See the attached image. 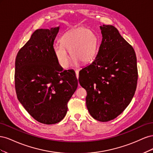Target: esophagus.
<instances>
[{
	"mask_svg": "<svg viewBox=\"0 0 153 153\" xmlns=\"http://www.w3.org/2000/svg\"><path fill=\"white\" fill-rule=\"evenodd\" d=\"M75 73H76V76L77 78V79H78V77H79V70H78V69L75 70Z\"/></svg>",
	"mask_w": 153,
	"mask_h": 153,
	"instance_id": "esophagus-1",
	"label": "esophagus"
}]
</instances>
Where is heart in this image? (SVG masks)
I'll return each instance as SVG.
<instances>
[{
  "label": "heart",
  "instance_id": "b5f03b06",
  "mask_svg": "<svg viewBox=\"0 0 153 153\" xmlns=\"http://www.w3.org/2000/svg\"><path fill=\"white\" fill-rule=\"evenodd\" d=\"M98 39L94 32L85 27L68 31L62 37V43L54 47V53L62 68H68L70 63L69 52L75 62L82 64L91 62L96 57Z\"/></svg>",
  "mask_w": 153,
  "mask_h": 153
}]
</instances>
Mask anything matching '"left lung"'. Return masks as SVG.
<instances>
[{
	"label": "left lung",
	"instance_id": "8db88e82",
	"mask_svg": "<svg viewBox=\"0 0 153 153\" xmlns=\"http://www.w3.org/2000/svg\"><path fill=\"white\" fill-rule=\"evenodd\" d=\"M102 41L95 59L80 71V84L87 91L86 105L97 121L116 118L130 103L136 91V54L115 27L100 26Z\"/></svg>",
	"mask_w": 153,
	"mask_h": 153
}]
</instances>
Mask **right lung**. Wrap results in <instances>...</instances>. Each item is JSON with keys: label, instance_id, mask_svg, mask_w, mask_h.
Wrapping results in <instances>:
<instances>
[{"label": "right lung", "instance_id": "right-lung-1", "mask_svg": "<svg viewBox=\"0 0 153 153\" xmlns=\"http://www.w3.org/2000/svg\"><path fill=\"white\" fill-rule=\"evenodd\" d=\"M59 27L38 29L16 57L15 85L18 100L37 121L53 124L65 117L78 80L73 70H64L54 53Z\"/></svg>", "mask_w": 153, "mask_h": 153}]
</instances>
